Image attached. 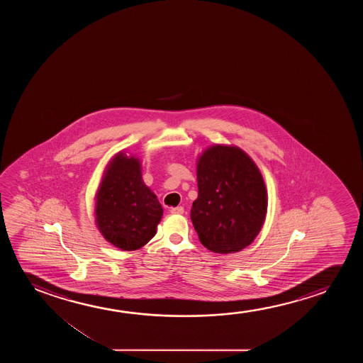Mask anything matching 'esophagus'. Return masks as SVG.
Returning <instances> with one entry per match:
<instances>
[{
    "label": "esophagus",
    "instance_id": "esophagus-1",
    "mask_svg": "<svg viewBox=\"0 0 363 363\" xmlns=\"http://www.w3.org/2000/svg\"><path fill=\"white\" fill-rule=\"evenodd\" d=\"M169 212L172 214H182L184 212V207H174V208L169 209Z\"/></svg>",
    "mask_w": 363,
    "mask_h": 363
}]
</instances>
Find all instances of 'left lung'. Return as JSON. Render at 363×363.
<instances>
[{"mask_svg": "<svg viewBox=\"0 0 363 363\" xmlns=\"http://www.w3.org/2000/svg\"><path fill=\"white\" fill-rule=\"evenodd\" d=\"M199 197L191 219L199 242L211 252L230 254L253 243L268 209L258 166L233 145H212L197 159Z\"/></svg>", "mask_w": 363, "mask_h": 363, "instance_id": "obj_1", "label": "left lung"}]
</instances>
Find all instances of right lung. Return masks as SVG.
I'll return each instance as SVG.
<instances>
[{"label":"right lung","mask_w":363,"mask_h":363,"mask_svg":"<svg viewBox=\"0 0 363 363\" xmlns=\"http://www.w3.org/2000/svg\"><path fill=\"white\" fill-rule=\"evenodd\" d=\"M95 224L109 243L138 250L157 230L164 209L144 184L141 161L120 151L105 167L95 194Z\"/></svg>","instance_id":"right-lung-1"}]
</instances>
